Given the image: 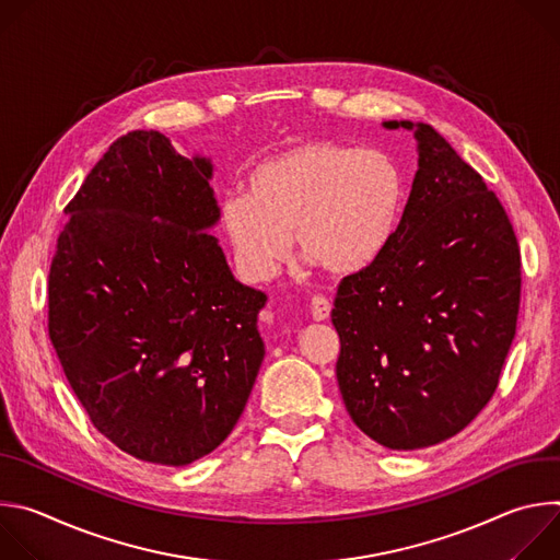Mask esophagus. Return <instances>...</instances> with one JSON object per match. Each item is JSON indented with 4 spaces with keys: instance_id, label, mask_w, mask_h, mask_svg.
Segmentation results:
<instances>
[{
    "instance_id": "34e87169",
    "label": "esophagus",
    "mask_w": 560,
    "mask_h": 560,
    "mask_svg": "<svg viewBox=\"0 0 560 560\" xmlns=\"http://www.w3.org/2000/svg\"><path fill=\"white\" fill-rule=\"evenodd\" d=\"M330 310H332V303L326 296H314L310 303V312H312L314 322H326V318L330 316Z\"/></svg>"
}]
</instances>
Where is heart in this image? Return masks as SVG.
Instances as JSON below:
<instances>
[{
    "label": "heart",
    "instance_id": "heart-1",
    "mask_svg": "<svg viewBox=\"0 0 560 560\" xmlns=\"http://www.w3.org/2000/svg\"><path fill=\"white\" fill-rule=\"evenodd\" d=\"M404 173L381 150L299 141L259 162L246 192L221 201V230L242 275L270 281L294 244L310 264L348 277L372 266L398 225Z\"/></svg>",
    "mask_w": 560,
    "mask_h": 560
}]
</instances>
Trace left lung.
I'll list each match as a JSON object with an SVG mask.
<instances>
[{
	"label": "left lung",
	"instance_id": "left-lung-1",
	"mask_svg": "<svg viewBox=\"0 0 560 560\" xmlns=\"http://www.w3.org/2000/svg\"><path fill=\"white\" fill-rule=\"evenodd\" d=\"M419 171L381 257L337 290V381L361 432L389 450L458 434L492 398L516 335L521 253L483 177L428 124Z\"/></svg>",
	"mask_w": 560,
	"mask_h": 560
}]
</instances>
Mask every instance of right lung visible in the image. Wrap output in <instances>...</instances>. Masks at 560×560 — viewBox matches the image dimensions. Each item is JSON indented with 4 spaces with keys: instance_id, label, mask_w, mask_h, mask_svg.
<instances>
[{
    "instance_id": "right-lung-1",
    "label": "right lung",
    "mask_w": 560,
    "mask_h": 560,
    "mask_svg": "<svg viewBox=\"0 0 560 560\" xmlns=\"http://www.w3.org/2000/svg\"><path fill=\"white\" fill-rule=\"evenodd\" d=\"M208 156L156 130L119 137L66 206L48 275V335L93 425L119 450L188 465L242 417L268 296L236 281L210 230Z\"/></svg>"
}]
</instances>
